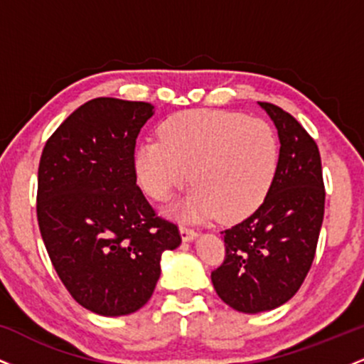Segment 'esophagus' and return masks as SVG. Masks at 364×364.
Here are the masks:
<instances>
[{"label":"esophagus","mask_w":364,"mask_h":364,"mask_svg":"<svg viewBox=\"0 0 364 364\" xmlns=\"http://www.w3.org/2000/svg\"><path fill=\"white\" fill-rule=\"evenodd\" d=\"M179 232H181L183 241H191L196 236L195 229L190 228V225H186V224H181V228H179Z\"/></svg>","instance_id":"esophagus-1"}]
</instances>
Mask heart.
Listing matches in <instances>:
<instances>
[{
	"label": "heart",
	"mask_w": 364,
	"mask_h": 364,
	"mask_svg": "<svg viewBox=\"0 0 364 364\" xmlns=\"http://www.w3.org/2000/svg\"><path fill=\"white\" fill-rule=\"evenodd\" d=\"M135 173L145 193L166 202L188 183L191 217L217 214L235 223L257 210L269 195L279 168V141L272 127L240 112L191 109L159 124V139L135 150Z\"/></svg>",
	"instance_id": "b5f03b06"
}]
</instances>
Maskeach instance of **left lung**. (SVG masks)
Here are the masks:
<instances>
[{"instance_id":"left-lung-1","label":"left lung","mask_w":364,"mask_h":364,"mask_svg":"<svg viewBox=\"0 0 364 364\" xmlns=\"http://www.w3.org/2000/svg\"><path fill=\"white\" fill-rule=\"evenodd\" d=\"M281 140L269 195L252 215L223 231L225 257L212 270L217 294L243 313L289 301L311 269L325 212L318 145L289 112L260 102Z\"/></svg>"}]
</instances>
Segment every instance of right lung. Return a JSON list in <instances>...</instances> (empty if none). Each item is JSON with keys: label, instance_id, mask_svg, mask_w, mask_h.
<instances>
[{"label": "right lung", "instance_id": "obj_1", "mask_svg": "<svg viewBox=\"0 0 364 364\" xmlns=\"http://www.w3.org/2000/svg\"><path fill=\"white\" fill-rule=\"evenodd\" d=\"M149 102L97 97L72 112L43 149L37 223L58 277L72 298L102 316L140 310L161 258L181 243L136 185L133 159Z\"/></svg>", "mask_w": 364, "mask_h": 364}]
</instances>
